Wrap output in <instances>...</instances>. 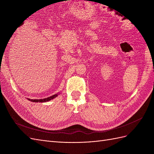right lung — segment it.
Wrapping results in <instances>:
<instances>
[{
	"label": "right lung",
	"instance_id": "obj_1",
	"mask_svg": "<svg viewBox=\"0 0 154 154\" xmlns=\"http://www.w3.org/2000/svg\"><path fill=\"white\" fill-rule=\"evenodd\" d=\"M57 96H58V94H56L53 96H51L48 97L47 98H44V99H41V100H30V99H29V100L32 101V102H35V103H37V102H39V103H43V102H47V101H49L51 100H53Z\"/></svg>",
	"mask_w": 154,
	"mask_h": 154
}]
</instances>
